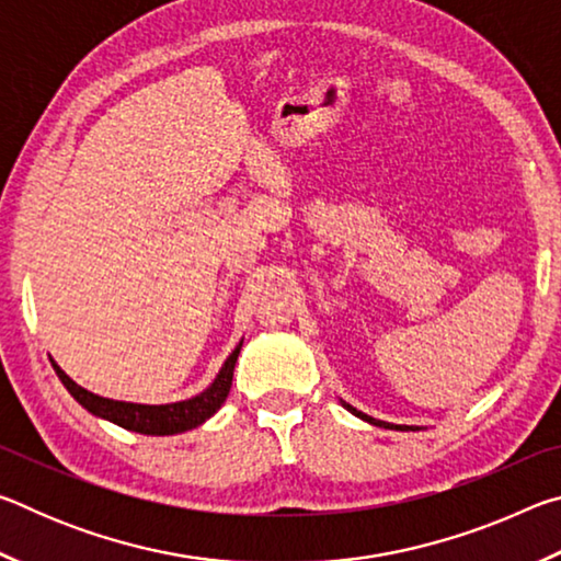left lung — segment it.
Wrapping results in <instances>:
<instances>
[{
	"label": "left lung",
	"mask_w": 561,
	"mask_h": 561,
	"mask_svg": "<svg viewBox=\"0 0 561 561\" xmlns=\"http://www.w3.org/2000/svg\"><path fill=\"white\" fill-rule=\"evenodd\" d=\"M341 405H344L348 413H354L356 417H360V421H366V423H371V425H378V428H386V431H421V428H413V425H393V423H386V421H376V417L356 411V408L348 405L346 401H341Z\"/></svg>",
	"instance_id": "8db88e82"
}]
</instances>
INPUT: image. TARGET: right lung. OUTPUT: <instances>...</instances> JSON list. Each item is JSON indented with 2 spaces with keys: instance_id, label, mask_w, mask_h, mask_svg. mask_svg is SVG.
Instances as JSON below:
<instances>
[{
  "instance_id": "right-lung-1",
  "label": "right lung",
  "mask_w": 561,
  "mask_h": 561,
  "mask_svg": "<svg viewBox=\"0 0 561 561\" xmlns=\"http://www.w3.org/2000/svg\"><path fill=\"white\" fill-rule=\"evenodd\" d=\"M242 341L234 346V351L220 368V374L215 376V381L205 388L203 393H197L187 401H178V403H163V405H146V403H126V401H113V398H103L81 388L76 381H71L69 376L61 371V366L51 358V366L59 381L66 386L76 401H79L89 413L103 417V421H111L121 425V428L133 431V433H144V435H175V433H185L193 431L197 425H203L207 417H213L220 405L225 403L227 393H230L232 386V374H234V364L237 356H240Z\"/></svg>"
}]
</instances>
